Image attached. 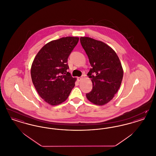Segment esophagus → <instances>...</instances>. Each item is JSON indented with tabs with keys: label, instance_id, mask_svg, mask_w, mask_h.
<instances>
[{
	"label": "esophagus",
	"instance_id": "1",
	"mask_svg": "<svg viewBox=\"0 0 156 156\" xmlns=\"http://www.w3.org/2000/svg\"><path fill=\"white\" fill-rule=\"evenodd\" d=\"M77 80L79 82L81 81L82 80H83V78L82 77H78V78H77Z\"/></svg>",
	"mask_w": 156,
	"mask_h": 156
}]
</instances>
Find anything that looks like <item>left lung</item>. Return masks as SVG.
Instances as JSON below:
<instances>
[{
  "mask_svg": "<svg viewBox=\"0 0 156 156\" xmlns=\"http://www.w3.org/2000/svg\"><path fill=\"white\" fill-rule=\"evenodd\" d=\"M80 42L92 67L87 75L91 79L92 89L86 97L93 104L104 105L119 90L123 76L122 64L115 51L102 41L81 37Z\"/></svg>",
  "mask_w": 156,
  "mask_h": 156,
  "instance_id": "1",
  "label": "left lung"
}]
</instances>
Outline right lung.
Listing matches in <instances>:
<instances>
[{
	"mask_svg": "<svg viewBox=\"0 0 156 156\" xmlns=\"http://www.w3.org/2000/svg\"><path fill=\"white\" fill-rule=\"evenodd\" d=\"M78 41L76 37L51 41L42 47L33 62V85L40 97L51 105L64 102L74 87L76 78L67 72V61Z\"/></svg>",
	"mask_w": 156,
	"mask_h": 156,
	"instance_id": "right-lung-1",
	"label": "right lung"
}]
</instances>
